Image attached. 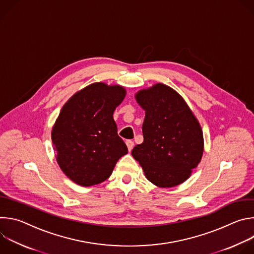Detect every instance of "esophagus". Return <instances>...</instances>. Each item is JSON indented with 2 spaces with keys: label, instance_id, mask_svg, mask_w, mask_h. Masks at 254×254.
Instances as JSON below:
<instances>
[{
  "label": "esophagus",
  "instance_id": "obj_1",
  "mask_svg": "<svg viewBox=\"0 0 254 254\" xmlns=\"http://www.w3.org/2000/svg\"><path fill=\"white\" fill-rule=\"evenodd\" d=\"M127 149H128V151L130 152V151L132 150L133 146H134V143H133V141H132V140L128 139V140H127Z\"/></svg>",
  "mask_w": 254,
  "mask_h": 254
}]
</instances>
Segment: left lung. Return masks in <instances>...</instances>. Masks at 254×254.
<instances>
[{"mask_svg": "<svg viewBox=\"0 0 254 254\" xmlns=\"http://www.w3.org/2000/svg\"><path fill=\"white\" fill-rule=\"evenodd\" d=\"M135 99L146 117L141 127L143 141L132 149V157L158 187L185 182L203 155L199 122L183 97L163 83L139 90Z\"/></svg>", "mask_w": 254, "mask_h": 254, "instance_id": "left-lung-1", "label": "left lung"}]
</instances>
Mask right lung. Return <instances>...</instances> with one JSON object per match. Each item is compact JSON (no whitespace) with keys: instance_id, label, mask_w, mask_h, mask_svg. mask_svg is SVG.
I'll return each mask as SVG.
<instances>
[{"instance_id":"right-lung-1","label":"right lung","mask_w":254,"mask_h":254,"mask_svg":"<svg viewBox=\"0 0 254 254\" xmlns=\"http://www.w3.org/2000/svg\"><path fill=\"white\" fill-rule=\"evenodd\" d=\"M125 96L126 89L120 85L96 82L62 107L51 137L59 167L74 183L89 187L103 182L127 154L113 117Z\"/></svg>"}]
</instances>
